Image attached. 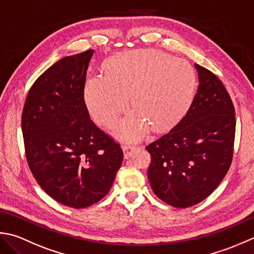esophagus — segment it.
I'll use <instances>...</instances> for the list:
<instances>
[{"mask_svg": "<svg viewBox=\"0 0 254 254\" xmlns=\"http://www.w3.org/2000/svg\"><path fill=\"white\" fill-rule=\"evenodd\" d=\"M137 146L136 144H132V143H126L123 146V151H124V157L125 159L130 158L132 156V153L136 151L137 150Z\"/></svg>", "mask_w": 254, "mask_h": 254, "instance_id": "1", "label": "esophagus"}]
</instances>
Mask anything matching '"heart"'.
<instances>
[{
	"label": "heart",
	"mask_w": 254,
	"mask_h": 254,
	"mask_svg": "<svg viewBox=\"0 0 254 254\" xmlns=\"http://www.w3.org/2000/svg\"><path fill=\"white\" fill-rule=\"evenodd\" d=\"M196 75L190 64L154 50L120 54L107 62L105 75L87 80L84 98L92 117L110 126L126 110L130 97V115L122 122L118 134L137 140L150 126L161 131L173 127L192 103Z\"/></svg>",
	"instance_id": "obj_1"
}]
</instances>
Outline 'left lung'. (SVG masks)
<instances>
[{
	"label": "left lung",
	"mask_w": 254,
	"mask_h": 254,
	"mask_svg": "<svg viewBox=\"0 0 254 254\" xmlns=\"http://www.w3.org/2000/svg\"><path fill=\"white\" fill-rule=\"evenodd\" d=\"M198 89L188 113L170 132L146 147L148 179L160 199L178 208L198 204L228 172L234 154L235 107L213 72L195 64Z\"/></svg>",
	"instance_id": "obj_1"
}]
</instances>
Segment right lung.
Returning a JSON list of instances; mask_svg holds the SVG:
<instances>
[{"mask_svg": "<svg viewBox=\"0 0 254 254\" xmlns=\"http://www.w3.org/2000/svg\"><path fill=\"white\" fill-rule=\"evenodd\" d=\"M93 54L64 57L46 70L29 90L22 115L26 159L36 181L54 199L76 209L105 197L124 157L85 105Z\"/></svg>", "mask_w": 254, "mask_h": 254, "instance_id": "obj_1", "label": "right lung"}]
</instances>
